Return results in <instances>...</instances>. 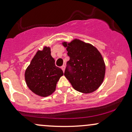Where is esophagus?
<instances>
[{"instance_id":"34e87169","label":"esophagus","mask_w":132,"mask_h":132,"mask_svg":"<svg viewBox=\"0 0 132 132\" xmlns=\"http://www.w3.org/2000/svg\"><path fill=\"white\" fill-rule=\"evenodd\" d=\"M61 68L62 70H63V72H64V70H65V66H62L61 67Z\"/></svg>"}]
</instances>
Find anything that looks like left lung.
<instances>
[{
	"label": "left lung",
	"mask_w": 132,
	"mask_h": 132,
	"mask_svg": "<svg viewBox=\"0 0 132 132\" xmlns=\"http://www.w3.org/2000/svg\"><path fill=\"white\" fill-rule=\"evenodd\" d=\"M63 45L69 56L64 75L73 88L84 94L97 90L105 72V63L98 50L78 39L69 43L63 42Z\"/></svg>",
	"instance_id": "left-lung-1"
}]
</instances>
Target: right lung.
I'll use <instances>...</instances> for the list:
<instances>
[{"label":"right lung","instance_id":"add662e5","mask_svg":"<svg viewBox=\"0 0 132 132\" xmlns=\"http://www.w3.org/2000/svg\"><path fill=\"white\" fill-rule=\"evenodd\" d=\"M54 62L50 47L45 46L33 57L25 72L27 85L33 93L47 97L54 92L57 81L63 75Z\"/></svg>","mask_w":132,"mask_h":132}]
</instances>
